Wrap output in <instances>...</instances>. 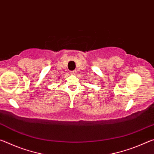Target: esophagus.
<instances>
[{
  "instance_id": "1",
  "label": "esophagus",
  "mask_w": 154,
  "mask_h": 154,
  "mask_svg": "<svg viewBox=\"0 0 154 154\" xmlns=\"http://www.w3.org/2000/svg\"><path fill=\"white\" fill-rule=\"evenodd\" d=\"M76 72H77L76 70H74V71H71V74H72V75H75V73H76Z\"/></svg>"
}]
</instances>
